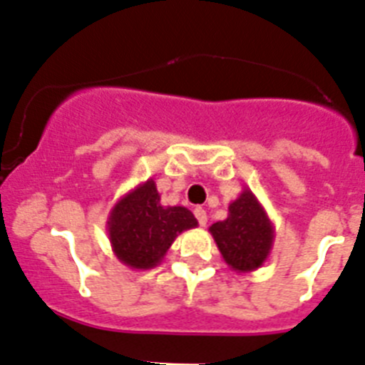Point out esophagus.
<instances>
[{
	"label": "esophagus",
	"mask_w": 365,
	"mask_h": 365,
	"mask_svg": "<svg viewBox=\"0 0 365 365\" xmlns=\"http://www.w3.org/2000/svg\"><path fill=\"white\" fill-rule=\"evenodd\" d=\"M195 216H196V220H198L200 225H202V227H205V223H207L205 209H202V207H196V209H195Z\"/></svg>",
	"instance_id": "esophagus-1"
}]
</instances>
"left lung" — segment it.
Masks as SVG:
<instances>
[{"instance_id": "8db88e82", "label": "left lung", "mask_w": 365, "mask_h": 365, "mask_svg": "<svg viewBox=\"0 0 365 365\" xmlns=\"http://www.w3.org/2000/svg\"><path fill=\"white\" fill-rule=\"evenodd\" d=\"M209 232L223 262L236 272H251L262 267L274 242V225L251 189H244L235 202L229 203L227 218L212 223Z\"/></svg>"}]
</instances>
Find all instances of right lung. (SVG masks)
I'll return each mask as SVG.
<instances>
[{
    "label": "right lung",
    "mask_w": 365,
    "mask_h": 365,
    "mask_svg": "<svg viewBox=\"0 0 365 365\" xmlns=\"http://www.w3.org/2000/svg\"><path fill=\"white\" fill-rule=\"evenodd\" d=\"M198 220L183 205H162L153 178L121 196L107 218L110 247L121 264L145 271L163 260L169 247Z\"/></svg>",
    "instance_id": "obj_1"
}]
</instances>
